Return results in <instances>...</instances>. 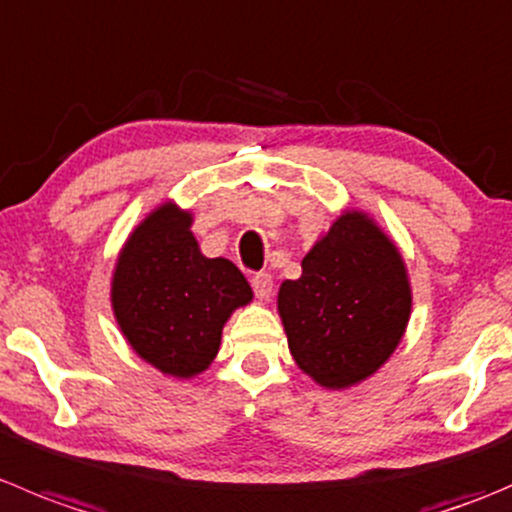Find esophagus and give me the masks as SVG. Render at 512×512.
Instances as JSON below:
<instances>
[{"label":"esophagus","instance_id":"obj_1","mask_svg":"<svg viewBox=\"0 0 512 512\" xmlns=\"http://www.w3.org/2000/svg\"><path fill=\"white\" fill-rule=\"evenodd\" d=\"M252 290L260 300H270L272 295V275L270 272H255L252 275Z\"/></svg>","mask_w":512,"mask_h":512}]
</instances>
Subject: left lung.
Instances as JSON below:
<instances>
[{"instance_id": "obj_1", "label": "left lung", "mask_w": 512, "mask_h": 512, "mask_svg": "<svg viewBox=\"0 0 512 512\" xmlns=\"http://www.w3.org/2000/svg\"><path fill=\"white\" fill-rule=\"evenodd\" d=\"M398 247L362 212H345L277 295L292 357L322 388H350L393 355L410 317Z\"/></svg>"}]
</instances>
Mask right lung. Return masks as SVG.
<instances>
[{"mask_svg": "<svg viewBox=\"0 0 512 512\" xmlns=\"http://www.w3.org/2000/svg\"><path fill=\"white\" fill-rule=\"evenodd\" d=\"M190 212L162 205L130 235L112 280V307L132 350L175 377L205 370L222 327L252 300L245 275L225 257H205Z\"/></svg>", "mask_w": 512, "mask_h": 512, "instance_id": "obj_1", "label": "right lung"}]
</instances>
